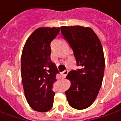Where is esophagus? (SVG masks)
<instances>
[{
	"label": "esophagus",
	"instance_id": "34e87169",
	"mask_svg": "<svg viewBox=\"0 0 121 121\" xmlns=\"http://www.w3.org/2000/svg\"><path fill=\"white\" fill-rule=\"evenodd\" d=\"M68 73H69V71H68V70H65V71H64L63 72L61 73V75H62V77H63V78H65V77L67 75Z\"/></svg>",
	"mask_w": 121,
	"mask_h": 121
}]
</instances>
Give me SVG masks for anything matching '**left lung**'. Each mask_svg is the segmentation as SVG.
<instances>
[{
	"mask_svg": "<svg viewBox=\"0 0 121 121\" xmlns=\"http://www.w3.org/2000/svg\"><path fill=\"white\" fill-rule=\"evenodd\" d=\"M60 31L80 67L69 73L67 78L71 86L65 94L71 107L85 109L94 102L102 83L105 67L102 46L90 27L63 26Z\"/></svg>",
	"mask_w": 121,
	"mask_h": 121,
	"instance_id": "8db88e82",
	"label": "left lung"
}]
</instances>
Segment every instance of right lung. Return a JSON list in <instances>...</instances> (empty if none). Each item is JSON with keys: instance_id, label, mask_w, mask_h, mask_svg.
<instances>
[{"instance_id": "obj_1", "label": "right lung", "mask_w": 121, "mask_h": 121, "mask_svg": "<svg viewBox=\"0 0 121 121\" xmlns=\"http://www.w3.org/2000/svg\"><path fill=\"white\" fill-rule=\"evenodd\" d=\"M60 27H40L28 38L21 55V79L26 100L31 108L47 112L53 106V83L59 73L51 61L50 43Z\"/></svg>"}]
</instances>
